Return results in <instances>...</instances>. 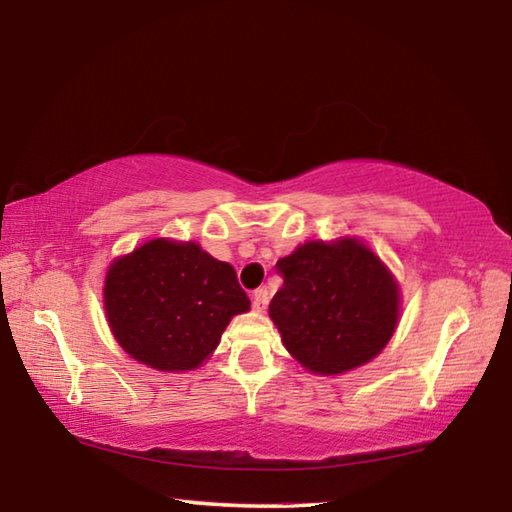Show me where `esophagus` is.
Returning <instances> with one entry per match:
<instances>
[{"label": "esophagus", "instance_id": "obj_1", "mask_svg": "<svg viewBox=\"0 0 512 512\" xmlns=\"http://www.w3.org/2000/svg\"><path fill=\"white\" fill-rule=\"evenodd\" d=\"M268 307V291L266 289H257L253 293V309L255 311H264Z\"/></svg>", "mask_w": 512, "mask_h": 512}]
</instances>
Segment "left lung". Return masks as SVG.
<instances>
[{
    "label": "left lung",
    "mask_w": 512,
    "mask_h": 512,
    "mask_svg": "<svg viewBox=\"0 0 512 512\" xmlns=\"http://www.w3.org/2000/svg\"><path fill=\"white\" fill-rule=\"evenodd\" d=\"M268 307L282 345L314 375H343L386 348L400 323V284L357 237L314 239L277 259Z\"/></svg>",
    "instance_id": "1"
}]
</instances>
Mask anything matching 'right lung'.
Here are the masks:
<instances>
[{
    "label": "right lung",
    "mask_w": 512,
    "mask_h": 512,
    "mask_svg": "<svg viewBox=\"0 0 512 512\" xmlns=\"http://www.w3.org/2000/svg\"><path fill=\"white\" fill-rule=\"evenodd\" d=\"M103 307L115 341L135 361L185 372L212 357L221 334L250 300L228 262L196 241L149 239L112 259Z\"/></svg>",
    "instance_id": "right-lung-1"
}]
</instances>
